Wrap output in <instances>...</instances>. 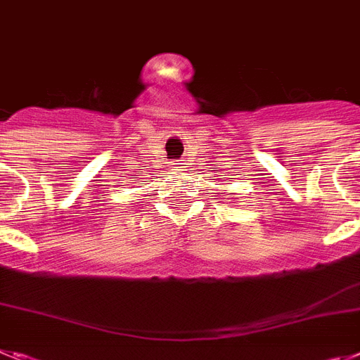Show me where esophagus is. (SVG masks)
Listing matches in <instances>:
<instances>
[{"mask_svg": "<svg viewBox=\"0 0 360 360\" xmlns=\"http://www.w3.org/2000/svg\"><path fill=\"white\" fill-rule=\"evenodd\" d=\"M172 165H174V168H176V170H179V172L186 170V167H184L183 161H176V162H172Z\"/></svg>", "mask_w": 360, "mask_h": 360, "instance_id": "obj_1", "label": "esophagus"}]
</instances>
